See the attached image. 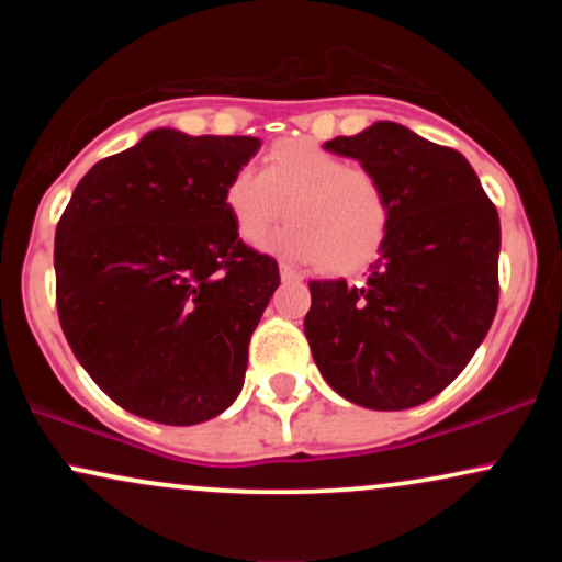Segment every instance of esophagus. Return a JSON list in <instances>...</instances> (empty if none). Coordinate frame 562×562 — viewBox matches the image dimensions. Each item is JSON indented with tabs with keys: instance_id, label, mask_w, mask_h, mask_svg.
I'll use <instances>...</instances> for the list:
<instances>
[{
	"instance_id": "34e87169",
	"label": "esophagus",
	"mask_w": 562,
	"mask_h": 562,
	"mask_svg": "<svg viewBox=\"0 0 562 562\" xmlns=\"http://www.w3.org/2000/svg\"><path fill=\"white\" fill-rule=\"evenodd\" d=\"M280 280L282 282H301V274L295 272V269H290V267H285V263H282V267H280Z\"/></svg>"
}]
</instances>
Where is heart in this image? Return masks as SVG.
<instances>
[{"label":"heart","mask_w":562,"mask_h":562,"mask_svg":"<svg viewBox=\"0 0 562 562\" xmlns=\"http://www.w3.org/2000/svg\"><path fill=\"white\" fill-rule=\"evenodd\" d=\"M285 203L293 222L269 237L267 250L303 267H357L389 232L391 200L380 179L317 142H277L259 171L245 166L224 190L237 235L254 245L285 214Z\"/></svg>","instance_id":"obj_1"}]
</instances>
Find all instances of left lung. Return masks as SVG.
Listing matches in <instances>:
<instances>
[{"label":"left lung","mask_w":562,"mask_h":562,"mask_svg":"<svg viewBox=\"0 0 562 562\" xmlns=\"http://www.w3.org/2000/svg\"><path fill=\"white\" fill-rule=\"evenodd\" d=\"M327 150L375 173L391 222L362 282L314 280L303 319L322 378L367 409H409L465 370L499 301V216L465 156L393 121Z\"/></svg>","instance_id":"1"}]
</instances>
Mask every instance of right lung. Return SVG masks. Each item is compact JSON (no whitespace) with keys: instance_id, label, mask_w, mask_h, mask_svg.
Returning <instances> with one entry per match:
<instances>
[{"instance_id":"obj_1","label":"right lung","mask_w":562,"mask_h":562,"mask_svg":"<svg viewBox=\"0 0 562 562\" xmlns=\"http://www.w3.org/2000/svg\"><path fill=\"white\" fill-rule=\"evenodd\" d=\"M261 139L153 128L83 173L55 232L57 317L89 378L132 415L195 425L243 391L280 285L224 205Z\"/></svg>"}]
</instances>
